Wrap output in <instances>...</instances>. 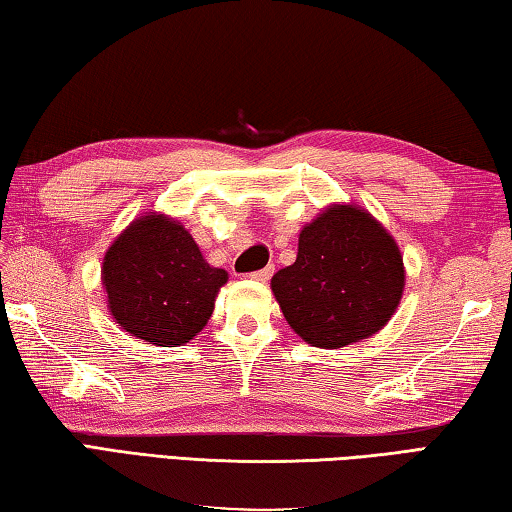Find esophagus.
I'll return each instance as SVG.
<instances>
[{
    "label": "esophagus",
    "instance_id": "34e87169",
    "mask_svg": "<svg viewBox=\"0 0 512 512\" xmlns=\"http://www.w3.org/2000/svg\"><path fill=\"white\" fill-rule=\"evenodd\" d=\"M272 274H274V267L267 265V267H263V270H258V272L251 274V279L258 281V283H265V281H270Z\"/></svg>",
    "mask_w": 512,
    "mask_h": 512
}]
</instances>
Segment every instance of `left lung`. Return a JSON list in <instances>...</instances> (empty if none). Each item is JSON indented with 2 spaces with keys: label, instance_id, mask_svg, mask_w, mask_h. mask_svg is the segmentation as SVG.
I'll return each instance as SVG.
<instances>
[{
  "label": "left lung",
  "instance_id": "left-lung-1",
  "mask_svg": "<svg viewBox=\"0 0 512 512\" xmlns=\"http://www.w3.org/2000/svg\"><path fill=\"white\" fill-rule=\"evenodd\" d=\"M398 242L360 204H330L299 233L297 261L272 279L290 328L317 348L362 342L389 324L405 292Z\"/></svg>",
  "mask_w": 512,
  "mask_h": 512
}]
</instances>
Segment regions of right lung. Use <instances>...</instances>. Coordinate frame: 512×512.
I'll return each mask as SVG.
<instances>
[{"instance_id": "add662e5", "label": "right lung", "mask_w": 512, "mask_h": 512, "mask_svg": "<svg viewBox=\"0 0 512 512\" xmlns=\"http://www.w3.org/2000/svg\"><path fill=\"white\" fill-rule=\"evenodd\" d=\"M229 274L206 263L182 222L150 211L107 247L101 281L107 310L125 333L155 346H184L213 315Z\"/></svg>"}]
</instances>
